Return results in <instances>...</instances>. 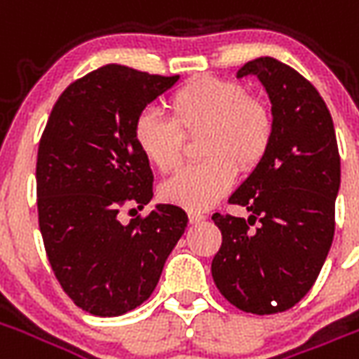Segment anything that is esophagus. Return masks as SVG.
Returning <instances> with one entry per match:
<instances>
[{
  "label": "esophagus",
  "instance_id": "esophagus-1",
  "mask_svg": "<svg viewBox=\"0 0 359 359\" xmlns=\"http://www.w3.org/2000/svg\"><path fill=\"white\" fill-rule=\"evenodd\" d=\"M188 219H190L192 225H196V223H202L205 215H203L202 211H188Z\"/></svg>",
  "mask_w": 359,
  "mask_h": 359
}]
</instances>
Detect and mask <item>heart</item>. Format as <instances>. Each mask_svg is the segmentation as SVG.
<instances>
[{
	"instance_id": "obj_1",
	"label": "heart",
	"mask_w": 359,
	"mask_h": 359,
	"mask_svg": "<svg viewBox=\"0 0 359 359\" xmlns=\"http://www.w3.org/2000/svg\"><path fill=\"white\" fill-rule=\"evenodd\" d=\"M169 111L171 118L142 111L134 123V142L151 167L171 172L182 161L184 136L202 134V163L182 169L161 187L165 202L187 210L217 202L231 190L238 169H256L273 144V111L236 81L196 79L171 95Z\"/></svg>"
}]
</instances>
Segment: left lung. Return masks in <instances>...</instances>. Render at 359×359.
I'll list each match as a JSON object with an SVG mask.
<instances>
[{
  "mask_svg": "<svg viewBox=\"0 0 359 359\" xmlns=\"http://www.w3.org/2000/svg\"><path fill=\"white\" fill-rule=\"evenodd\" d=\"M275 117L269 151L229 203L248 219L213 213L221 248L211 262L219 292L246 313L286 311L309 292L334 236L340 156L332 117L317 88L273 57L250 61Z\"/></svg>",
  "mask_w": 359,
  "mask_h": 359,
  "instance_id": "obj_1",
  "label": "left lung"
}]
</instances>
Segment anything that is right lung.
<instances>
[{
	"instance_id": "right-lung-1",
	"label": "right lung",
	"mask_w": 359,
	"mask_h": 359,
	"mask_svg": "<svg viewBox=\"0 0 359 359\" xmlns=\"http://www.w3.org/2000/svg\"><path fill=\"white\" fill-rule=\"evenodd\" d=\"M177 81L123 65L95 69L67 86L43 128L36 161L43 248L61 288L92 316H123L148 300L188 225L171 203L136 211L154 196V175L134 123Z\"/></svg>"
}]
</instances>
